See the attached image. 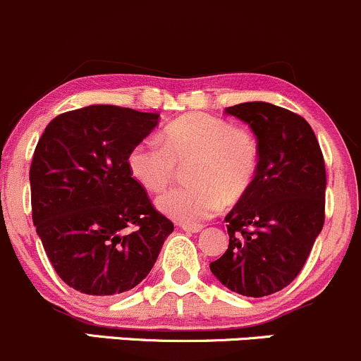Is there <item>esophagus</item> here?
<instances>
[{
    "mask_svg": "<svg viewBox=\"0 0 361 361\" xmlns=\"http://www.w3.org/2000/svg\"><path fill=\"white\" fill-rule=\"evenodd\" d=\"M179 227L185 232H192V234H196V232H200L201 228H203V226H200V224H185V222L179 224Z\"/></svg>",
    "mask_w": 361,
    "mask_h": 361,
    "instance_id": "esophagus-1",
    "label": "esophagus"
}]
</instances>
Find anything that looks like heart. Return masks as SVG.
Instances as JSON below:
<instances>
[{
    "label": "heart",
    "instance_id": "b5f03b06",
    "mask_svg": "<svg viewBox=\"0 0 361 361\" xmlns=\"http://www.w3.org/2000/svg\"><path fill=\"white\" fill-rule=\"evenodd\" d=\"M161 141L148 139L129 153L134 180L149 192L164 191L185 166L189 184L158 197V210L182 222H201L224 203H235L250 191L258 172L257 137L246 129L208 114H189L164 129Z\"/></svg>",
    "mask_w": 361,
    "mask_h": 361
}]
</instances>
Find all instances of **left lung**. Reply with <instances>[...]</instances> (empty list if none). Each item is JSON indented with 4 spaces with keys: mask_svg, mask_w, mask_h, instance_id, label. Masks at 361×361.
Instances as JSON below:
<instances>
[{
    "mask_svg": "<svg viewBox=\"0 0 361 361\" xmlns=\"http://www.w3.org/2000/svg\"><path fill=\"white\" fill-rule=\"evenodd\" d=\"M257 135L258 172L227 213L228 247L210 263L234 293L263 298L284 289L303 269L324 227L325 165L303 117L265 102L226 108Z\"/></svg>",
    "mask_w": 361,
    "mask_h": 361,
    "instance_id": "8db88e82",
    "label": "left lung"
}]
</instances>
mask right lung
<instances>
[{"mask_svg": "<svg viewBox=\"0 0 361 361\" xmlns=\"http://www.w3.org/2000/svg\"><path fill=\"white\" fill-rule=\"evenodd\" d=\"M158 120L91 104L58 115L37 142L29 172L34 226L53 269L79 293L110 298L135 288L172 234L127 164Z\"/></svg>", "mask_w": 361, "mask_h": 361, "instance_id": "1", "label": "right lung"}]
</instances>
